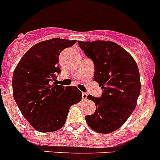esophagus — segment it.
<instances>
[{
    "instance_id": "esophagus-1",
    "label": "esophagus",
    "mask_w": 160,
    "mask_h": 160,
    "mask_svg": "<svg viewBox=\"0 0 160 160\" xmlns=\"http://www.w3.org/2000/svg\"><path fill=\"white\" fill-rule=\"evenodd\" d=\"M82 100H86L87 99V95L86 93H82Z\"/></svg>"
}]
</instances>
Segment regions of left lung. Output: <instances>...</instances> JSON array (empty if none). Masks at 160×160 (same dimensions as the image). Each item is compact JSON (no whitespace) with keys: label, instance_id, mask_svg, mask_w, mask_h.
<instances>
[{"label":"left lung","instance_id":"8db88e82","mask_svg":"<svg viewBox=\"0 0 160 160\" xmlns=\"http://www.w3.org/2000/svg\"><path fill=\"white\" fill-rule=\"evenodd\" d=\"M80 48L94 62V80L103 89L99 98L88 95L96 110L86 116L90 128L109 133L123 125L134 110L141 90L137 63L126 50L112 41H78Z\"/></svg>","mask_w":160,"mask_h":160}]
</instances>
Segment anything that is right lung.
<instances>
[{"label": "right lung", "instance_id": "obj_1", "mask_svg": "<svg viewBox=\"0 0 160 160\" xmlns=\"http://www.w3.org/2000/svg\"><path fill=\"white\" fill-rule=\"evenodd\" d=\"M76 42L58 38L39 42L23 55L13 71V98L23 117L39 132L62 128L71 106L81 101L82 94L76 87L53 82L61 73L60 53Z\"/></svg>", "mask_w": 160, "mask_h": 160}]
</instances>
